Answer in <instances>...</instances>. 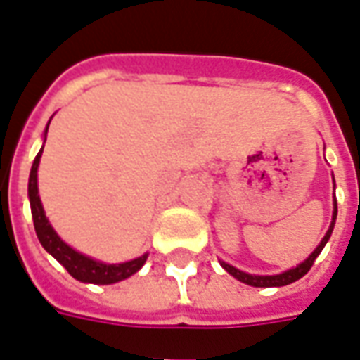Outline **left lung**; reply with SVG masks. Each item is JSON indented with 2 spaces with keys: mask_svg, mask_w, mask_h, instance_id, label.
Segmentation results:
<instances>
[{
  "mask_svg": "<svg viewBox=\"0 0 360 360\" xmlns=\"http://www.w3.org/2000/svg\"><path fill=\"white\" fill-rule=\"evenodd\" d=\"M334 188H335V182H334ZM335 219H338V201H335V195H334V212H332V222H330V228H328V232L324 234L322 241H320L319 245H316V249H314L311 255L307 257L303 263H299L297 266H293V269H290V270H284V272H280V274H272V276L248 274V272L236 269V266L224 263V261H220V266L226 270L228 274H232L236 280H240V282H243V284H248V285H253V288H280V285L293 284L295 280L303 278L307 272L311 270V266H313V263H314V259L320 255V251L324 249V245H326L328 240H330V236H332V232H334Z\"/></svg>",
  "mask_w": 360,
  "mask_h": 360,
  "instance_id": "obj_1",
  "label": "left lung"
}]
</instances>
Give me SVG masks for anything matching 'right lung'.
I'll return each instance as SVG.
<instances>
[{"mask_svg": "<svg viewBox=\"0 0 360 360\" xmlns=\"http://www.w3.org/2000/svg\"><path fill=\"white\" fill-rule=\"evenodd\" d=\"M51 122V120H49ZM49 122L46 126L49 128ZM41 151L36 155V159L32 162V169H30V178H28V199H30V209H32V220L34 228H36V236L40 240L41 248L46 249L47 253L51 257H55L59 263L69 270V274L76 280H80L84 284H97V285H107V284H117L120 280H126L132 274H136L138 270L146 264L149 253H143L138 259H132V261H126V263H101V261H96L91 257L84 255L80 251H76L65 243V241L59 238V234L55 232L53 226L49 224V220L46 217V211H44V205H41L40 193H38V167H40Z\"/></svg>", "mask_w": 360, "mask_h": 360, "instance_id": "right-lung-1", "label": "right lung"}]
</instances>
